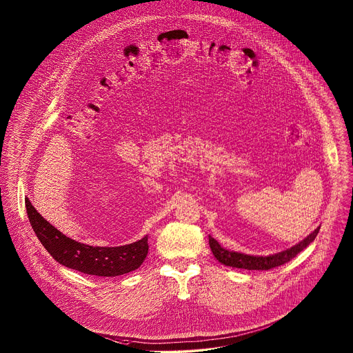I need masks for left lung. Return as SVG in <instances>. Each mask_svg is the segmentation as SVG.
<instances>
[{
	"label": "left lung",
	"mask_w": 353,
	"mask_h": 353,
	"mask_svg": "<svg viewBox=\"0 0 353 353\" xmlns=\"http://www.w3.org/2000/svg\"><path fill=\"white\" fill-rule=\"evenodd\" d=\"M319 229L321 228L318 226L314 232H311L305 239H303L293 247L283 250L277 254L266 255V256L248 255V254H241V252H236V251H229V250L221 247L219 243L215 239H212V236H209V244L212 248V255L216 258L218 262H221L225 266L247 269V270H269V269L281 266L283 263L289 262L290 259H293L299 252H301L307 245H310L315 240Z\"/></svg>",
	"instance_id": "1"
}]
</instances>
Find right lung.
I'll return each instance as SVG.
<instances>
[{
    "instance_id": "1",
    "label": "right lung",
    "mask_w": 353,
    "mask_h": 353,
    "mask_svg": "<svg viewBox=\"0 0 353 353\" xmlns=\"http://www.w3.org/2000/svg\"><path fill=\"white\" fill-rule=\"evenodd\" d=\"M30 223L46 251L60 265L97 277H119L141 268L148 252L147 236L120 247H92L67 237L26 201Z\"/></svg>"
}]
</instances>
